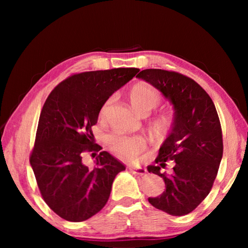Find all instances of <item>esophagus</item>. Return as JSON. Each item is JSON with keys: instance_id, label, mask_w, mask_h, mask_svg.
<instances>
[{"instance_id": "34e87169", "label": "esophagus", "mask_w": 248, "mask_h": 248, "mask_svg": "<svg viewBox=\"0 0 248 248\" xmlns=\"http://www.w3.org/2000/svg\"><path fill=\"white\" fill-rule=\"evenodd\" d=\"M129 170L133 174H139V175L145 174V170L143 169V167H141V166H130Z\"/></svg>"}]
</instances>
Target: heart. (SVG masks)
Returning a JSON list of instances; mask_svg holds the SVG:
<instances>
[{
    "instance_id": "1",
    "label": "heart",
    "mask_w": 248,
    "mask_h": 248,
    "mask_svg": "<svg viewBox=\"0 0 248 248\" xmlns=\"http://www.w3.org/2000/svg\"><path fill=\"white\" fill-rule=\"evenodd\" d=\"M129 98L133 109L138 114L148 115L161 102V94L150 84L139 83L130 90ZM110 102L111 99H108L104 103L100 109V116L105 115ZM173 123V116L169 112H163L151 121L150 131L156 139H163L170 131ZM108 141L111 150L124 161H134L140 156L144 150V141L138 137L114 134L109 137Z\"/></svg>"
}]
</instances>
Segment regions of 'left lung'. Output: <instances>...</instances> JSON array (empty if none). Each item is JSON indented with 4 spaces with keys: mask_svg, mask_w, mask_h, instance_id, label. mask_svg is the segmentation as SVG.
<instances>
[{
    "mask_svg": "<svg viewBox=\"0 0 248 248\" xmlns=\"http://www.w3.org/2000/svg\"><path fill=\"white\" fill-rule=\"evenodd\" d=\"M137 78L161 92L174 108L173 127L159 148L156 165L148 166L149 173L164 180L165 190L148 200L170 216L188 215L209 195L223 155L216 106L198 83L180 73L146 69ZM166 160L174 161L170 174L160 171Z\"/></svg>",
    "mask_w": 248,
    "mask_h": 248,
    "instance_id": "8db88e82",
    "label": "left lung"
}]
</instances>
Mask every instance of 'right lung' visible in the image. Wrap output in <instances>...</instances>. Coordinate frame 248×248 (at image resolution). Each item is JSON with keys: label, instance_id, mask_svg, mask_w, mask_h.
Listing matches in <instances>:
<instances>
[{"label": "right lung", "instance_id": "obj_1", "mask_svg": "<svg viewBox=\"0 0 248 248\" xmlns=\"http://www.w3.org/2000/svg\"><path fill=\"white\" fill-rule=\"evenodd\" d=\"M139 71L118 68L74 74L46 100L29 161L45 202L62 219L82 222L99 212L117 174L125 170L107 151L96 156L94 169L82 157L102 150L94 143L92 127L104 103Z\"/></svg>", "mask_w": 248, "mask_h": 248}]
</instances>
